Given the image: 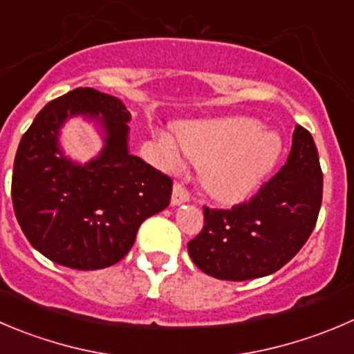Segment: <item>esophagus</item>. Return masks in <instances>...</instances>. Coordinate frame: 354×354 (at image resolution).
Returning <instances> with one entry per match:
<instances>
[{"instance_id":"esophagus-1","label":"esophagus","mask_w":354,"mask_h":354,"mask_svg":"<svg viewBox=\"0 0 354 354\" xmlns=\"http://www.w3.org/2000/svg\"><path fill=\"white\" fill-rule=\"evenodd\" d=\"M186 201H189V191L180 184H175L174 191H171V205L177 207V205H183Z\"/></svg>"}]
</instances>
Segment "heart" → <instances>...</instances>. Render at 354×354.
<instances>
[{
    "label": "heart",
    "instance_id": "obj_1",
    "mask_svg": "<svg viewBox=\"0 0 354 354\" xmlns=\"http://www.w3.org/2000/svg\"><path fill=\"white\" fill-rule=\"evenodd\" d=\"M184 153L201 165L205 191L222 203H238L250 196L280 156L278 133L261 130L252 118L184 123L177 129ZM160 146L170 167L180 163L177 142L160 136Z\"/></svg>",
    "mask_w": 354,
    "mask_h": 354
}]
</instances>
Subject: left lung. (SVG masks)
<instances>
[{"label": "left lung", "instance_id": "8db88e82", "mask_svg": "<svg viewBox=\"0 0 354 354\" xmlns=\"http://www.w3.org/2000/svg\"><path fill=\"white\" fill-rule=\"evenodd\" d=\"M323 174L311 133L301 124L281 170L252 200L230 210L203 208L205 225L187 243L194 264L218 280L245 281L283 268L318 221Z\"/></svg>", "mask_w": 354, "mask_h": 354}]
</instances>
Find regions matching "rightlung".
<instances>
[{
	"mask_svg": "<svg viewBox=\"0 0 354 354\" xmlns=\"http://www.w3.org/2000/svg\"><path fill=\"white\" fill-rule=\"evenodd\" d=\"M83 115L101 124L104 147L85 165L58 144L62 124ZM129 109L118 97L76 88L46 104L20 139L12 201L29 243L80 271L116 264L140 224L170 205L171 179L129 151Z\"/></svg>",
	"mask_w": 354,
	"mask_h": 354,
	"instance_id": "obj_1",
	"label": "right lung"
}]
</instances>
